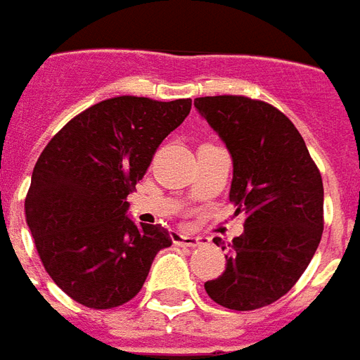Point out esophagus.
<instances>
[{
  "label": "esophagus",
  "mask_w": 360,
  "mask_h": 360,
  "mask_svg": "<svg viewBox=\"0 0 360 360\" xmlns=\"http://www.w3.org/2000/svg\"><path fill=\"white\" fill-rule=\"evenodd\" d=\"M172 242L178 244V246H186V248H200L203 244H207V238L205 236H192V234L174 231L172 233Z\"/></svg>",
  "instance_id": "obj_1"
}]
</instances>
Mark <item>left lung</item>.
Returning a JSON list of instances; mask_svg holds the SVG:
<instances>
[{
  "label": "left lung",
  "mask_w": 360,
  "mask_h": 360,
  "mask_svg": "<svg viewBox=\"0 0 360 360\" xmlns=\"http://www.w3.org/2000/svg\"><path fill=\"white\" fill-rule=\"evenodd\" d=\"M193 104L231 151L229 200L246 217L242 236L229 244L225 271L205 290L231 310L267 307L292 289L320 244L322 174L295 124L271 104L240 94Z\"/></svg>",
  "instance_id": "1"
}]
</instances>
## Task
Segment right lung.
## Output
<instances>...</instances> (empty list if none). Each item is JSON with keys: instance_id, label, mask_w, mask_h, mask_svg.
Instances as JSON below:
<instances>
[{"instance_id": "right-lung-1", "label": "right lung", "mask_w": 360, "mask_h": 360, "mask_svg": "<svg viewBox=\"0 0 360 360\" xmlns=\"http://www.w3.org/2000/svg\"><path fill=\"white\" fill-rule=\"evenodd\" d=\"M190 108V98H106L71 118L40 153L25 198L27 225L48 275L79 304H126L157 252L172 244L167 229L127 219V195Z\"/></svg>"}]
</instances>
